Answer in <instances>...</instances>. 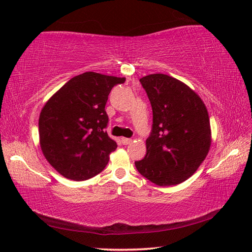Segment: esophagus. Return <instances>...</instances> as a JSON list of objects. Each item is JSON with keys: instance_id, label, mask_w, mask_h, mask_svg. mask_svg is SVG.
Masks as SVG:
<instances>
[{"instance_id": "34e87169", "label": "esophagus", "mask_w": 252, "mask_h": 252, "mask_svg": "<svg viewBox=\"0 0 252 252\" xmlns=\"http://www.w3.org/2000/svg\"><path fill=\"white\" fill-rule=\"evenodd\" d=\"M121 141H122V144H125V146H127V144L132 143V140L127 139V138H122Z\"/></svg>"}]
</instances>
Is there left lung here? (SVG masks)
<instances>
[{
	"label": "left lung",
	"mask_w": 252,
	"mask_h": 252,
	"mask_svg": "<svg viewBox=\"0 0 252 252\" xmlns=\"http://www.w3.org/2000/svg\"><path fill=\"white\" fill-rule=\"evenodd\" d=\"M140 82L150 100L153 125L147 155L135 167L157 186H177L197 171L210 150L208 110L192 89L172 76L149 74Z\"/></svg>",
	"instance_id": "8db88e82"
}]
</instances>
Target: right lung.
<instances>
[{"mask_svg": "<svg viewBox=\"0 0 252 252\" xmlns=\"http://www.w3.org/2000/svg\"><path fill=\"white\" fill-rule=\"evenodd\" d=\"M126 78L85 72L46 101L39 118L42 153L66 179L88 180L105 168L117 142L104 131L105 103L112 88Z\"/></svg>", "mask_w": 252, "mask_h": 252, "instance_id": "1", "label": "right lung"}]
</instances>
